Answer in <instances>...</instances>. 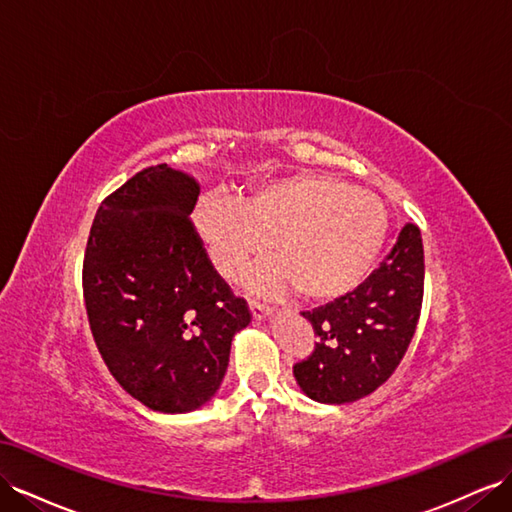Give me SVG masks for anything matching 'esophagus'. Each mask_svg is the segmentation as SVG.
Returning <instances> with one entry per match:
<instances>
[{
    "mask_svg": "<svg viewBox=\"0 0 512 512\" xmlns=\"http://www.w3.org/2000/svg\"><path fill=\"white\" fill-rule=\"evenodd\" d=\"M250 312L254 316V321H267L271 316V308L262 306V303H258V301H250Z\"/></svg>",
    "mask_w": 512,
    "mask_h": 512,
    "instance_id": "34e87169",
    "label": "esophagus"
}]
</instances>
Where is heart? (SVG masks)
<instances>
[{
	"label": "heart",
	"instance_id": "heart-1",
	"mask_svg": "<svg viewBox=\"0 0 512 512\" xmlns=\"http://www.w3.org/2000/svg\"><path fill=\"white\" fill-rule=\"evenodd\" d=\"M193 222L226 280H241L273 243L278 260L254 275V293L299 288L316 303L355 293L375 271L388 237L379 198L329 174L284 176L241 202L211 193L198 202Z\"/></svg>",
	"mask_w": 512,
	"mask_h": 512
}]
</instances>
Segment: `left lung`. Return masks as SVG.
Segmentation results:
<instances>
[{"label": "left lung", "mask_w": 512, "mask_h": 512, "mask_svg": "<svg viewBox=\"0 0 512 512\" xmlns=\"http://www.w3.org/2000/svg\"><path fill=\"white\" fill-rule=\"evenodd\" d=\"M422 295V234L407 224L355 293L301 312L316 336L312 355L293 366L301 392L325 405L353 403L375 392L392 377L416 334Z\"/></svg>", "instance_id": "8db88e82"}]
</instances>
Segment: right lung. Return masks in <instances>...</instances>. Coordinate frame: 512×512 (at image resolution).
Listing matches in <instances>:
<instances>
[{"label":"right lung","mask_w":512,"mask_h":512,"mask_svg":"<svg viewBox=\"0 0 512 512\" xmlns=\"http://www.w3.org/2000/svg\"><path fill=\"white\" fill-rule=\"evenodd\" d=\"M198 196L196 178L168 163L137 172L101 202L84 258L96 349L124 392L161 413L209 403L252 321L191 224Z\"/></svg>","instance_id":"obj_1"}]
</instances>
